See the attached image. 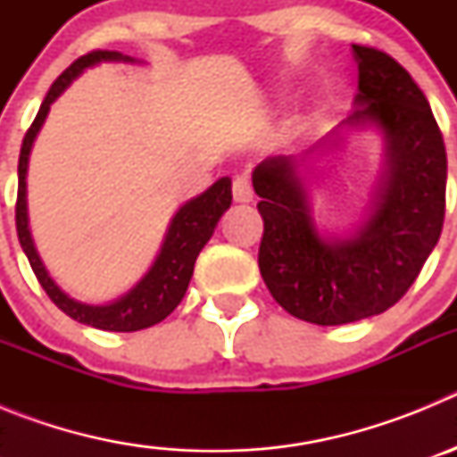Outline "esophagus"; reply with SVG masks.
<instances>
[{"label":"esophagus","mask_w":457,"mask_h":457,"mask_svg":"<svg viewBox=\"0 0 457 457\" xmlns=\"http://www.w3.org/2000/svg\"><path fill=\"white\" fill-rule=\"evenodd\" d=\"M233 199L237 204H249L253 199V189L252 183H249L247 173H237L236 179H233Z\"/></svg>","instance_id":"34e87169"}]
</instances>
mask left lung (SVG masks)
<instances>
[{"label": "left lung", "instance_id": "8db88e82", "mask_svg": "<svg viewBox=\"0 0 457 457\" xmlns=\"http://www.w3.org/2000/svg\"><path fill=\"white\" fill-rule=\"evenodd\" d=\"M353 50L359 107L345 123H375L389 146V171L364 226L327 240L293 157H268L253 171L263 217L258 268L274 300L313 325H345L394 306L437 245L446 212V148L426 96L386 52Z\"/></svg>", "mask_w": 457, "mask_h": 457}]
</instances>
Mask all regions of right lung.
Returning a JSON list of instances; mask_svg holds the SVG:
<instances>
[{
	"label": "right lung",
	"instance_id": "obj_1",
	"mask_svg": "<svg viewBox=\"0 0 457 457\" xmlns=\"http://www.w3.org/2000/svg\"><path fill=\"white\" fill-rule=\"evenodd\" d=\"M120 59L132 62L130 56H123L120 52L93 50L88 54L79 56L78 62H72L56 78V82L52 84L46 100L40 104L34 123L29 125V130H27L22 139L18 162V201H15V228H18L20 245H22L24 253L29 258L31 270H34L36 278L40 281L47 297L66 316H71L72 320L82 322V325H91L96 329H104V332H137V329H146V327L162 322L180 304V300L185 297V290L189 286V278H192L196 256L205 247V242L210 240V236L215 231L217 221L224 215V210H228L233 199L231 179H221L208 192L185 204L176 212V217H173L167 240H164L162 249H160V256L153 263V268L148 270L146 277L141 278L139 284L125 297L112 302V304L91 306L75 302L52 281L47 270L40 263L38 253H36L34 240H31L29 233V221H27V183H24V179H27V162H29L31 144H34L36 132L40 130V125H43L47 112H50V104L59 98V93L78 78L84 68L100 62H120Z\"/></svg>",
	"mask_w": 457,
	"mask_h": 457
}]
</instances>
